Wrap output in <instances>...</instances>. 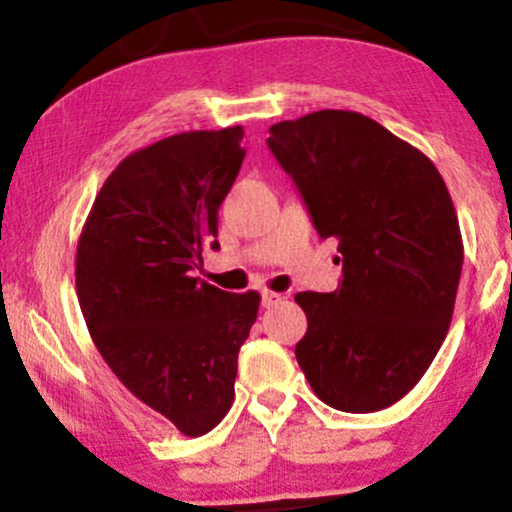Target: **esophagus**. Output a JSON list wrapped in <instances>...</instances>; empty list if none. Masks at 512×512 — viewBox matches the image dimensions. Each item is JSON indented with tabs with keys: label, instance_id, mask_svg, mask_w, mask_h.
<instances>
[{
	"label": "esophagus",
	"instance_id": "esophagus-1",
	"mask_svg": "<svg viewBox=\"0 0 512 512\" xmlns=\"http://www.w3.org/2000/svg\"><path fill=\"white\" fill-rule=\"evenodd\" d=\"M281 301H284V296H281V293L262 291V305H264V308H274V305H279Z\"/></svg>",
	"mask_w": 512,
	"mask_h": 512
}]
</instances>
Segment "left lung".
<instances>
[{"instance_id": "8db88e82", "label": "left lung", "mask_w": 512, "mask_h": 512, "mask_svg": "<svg viewBox=\"0 0 512 512\" xmlns=\"http://www.w3.org/2000/svg\"><path fill=\"white\" fill-rule=\"evenodd\" d=\"M269 134L315 231L342 252L337 291L296 296L308 317L298 366L334 409L392 407L431 366L452 320L464 248L448 187L431 158L351 110H317Z\"/></svg>"}]
</instances>
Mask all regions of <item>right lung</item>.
Wrapping results in <instances>:
<instances>
[{"instance_id":"1","label":"right lung","mask_w":512,"mask_h":512,"mask_svg":"<svg viewBox=\"0 0 512 512\" xmlns=\"http://www.w3.org/2000/svg\"><path fill=\"white\" fill-rule=\"evenodd\" d=\"M243 127L195 129L134 151L103 182L76 245V296L103 361L185 436L236 397L238 351L260 293L199 281L219 207L243 166Z\"/></svg>"}]
</instances>
